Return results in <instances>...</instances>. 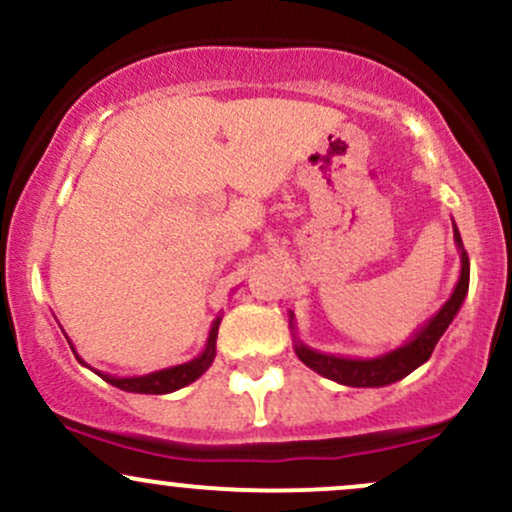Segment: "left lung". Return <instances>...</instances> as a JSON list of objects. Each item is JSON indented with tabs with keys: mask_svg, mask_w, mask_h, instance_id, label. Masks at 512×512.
<instances>
[{
	"mask_svg": "<svg viewBox=\"0 0 512 512\" xmlns=\"http://www.w3.org/2000/svg\"><path fill=\"white\" fill-rule=\"evenodd\" d=\"M455 233V245L460 250V279H457L455 289H452V296L443 303V308L438 310L436 315L428 317L424 327H419L411 337L397 349L387 351L383 356L373 358H351V356H334L325 354V351L310 349L308 344H303L301 339L296 337V325H293V315L289 320L291 332H293V349H296V356L315 373H320L322 378H330L334 383L346 385V387H385L397 383V380L407 378L411 370L431 358L433 349H436L438 339L443 337V332L448 330L450 322L455 320V315L460 313L464 298H467L469 291V257L464 252L460 231L457 226L452 228Z\"/></svg>",
	"mask_w": 512,
	"mask_h": 512,
	"instance_id": "obj_1",
	"label": "left lung"
}]
</instances>
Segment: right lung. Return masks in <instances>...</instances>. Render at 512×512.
<instances>
[{
	"mask_svg": "<svg viewBox=\"0 0 512 512\" xmlns=\"http://www.w3.org/2000/svg\"><path fill=\"white\" fill-rule=\"evenodd\" d=\"M219 325H221V317H216V320L211 322V330H209L207 344H204L202 354H199L197 358H192V361L180 363V366L154 370V373H149V375H134V378H115V375L101 373V370H96V373L101 375L105 383H110L113 387H120V390H125V392H137V395H168V392H175V390H180V387L195 383L199 375L207 373L209 366L214 363V358H216V334H219ZM67 342H69V337H67ZM69 346H72L76 361L84 363L86 368H91L84 358L76 354L72 342H69Z\"/></svg>",
	"mask_w": 512,
	"mask_h": 512,
	"instance_id": "right-lung-1",
	"label": "right lung"
}]
</instances>
